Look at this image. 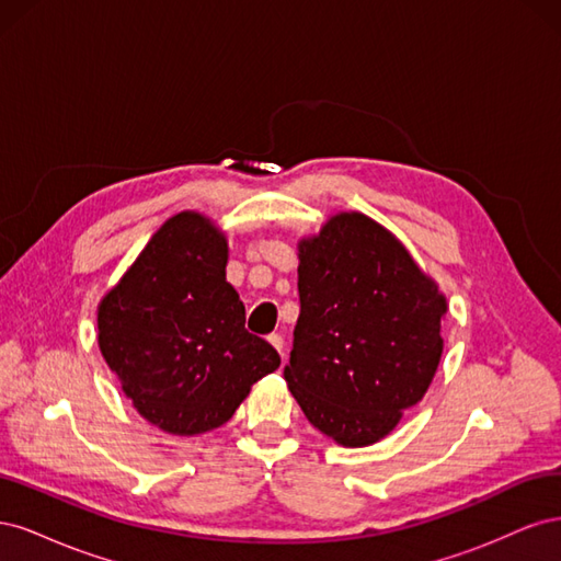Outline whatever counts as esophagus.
Returning <instances> with one entry per match:
<instances>
[{
    "label": "esophagus",
    "mask_w": 561,
    "mask_h": 561,
    "mask_svg": "<svg viewBox=\"0 0 561 561\" xmlns=\"http://www.w3.org/2000/svg\"><path fill=\"white\" fill-rule=\"evenodd\" d=\"M266 342L274 346L278 353H280V358H283V363H285V351H283V336L280 334H268L266 336Z\"/></svg>",
    "instance_id": "esophagus-1"
}]
</instances>
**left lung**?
I'll list each match as a JSON object with an SVG mask.
<instances>
[{"instance_id": "obj_1", "label": "left lung", "mask_w": 561, "mask_h": 561, "mask_svg": "<svg viewBox=\"0 0 561 561\" xmlns=\"http://www.w3.org/2000/svg\"><path fill=\"white\" fill-rule=\"evenodd\" d=\"M299 320L283 377L313 426L375 445L426 393L443 355L437 285L393 233L334 215L299 243Z\"/></svg>"}]
</instances>
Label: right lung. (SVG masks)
I'll return each instance as SVG.
<instances>
[{"mask_svg":"<svg viewBox=\"0 0 561 561\" xmlns=\"http://www.w3.org/2000/svg\"><path fill=\"white\" fill-rule=\"evenodd\" d=\"M225 268V236L180 213L100 301V351L135 410L165 433L219 428L280 365L276 348L245 330Z\"/></svg>","mask_w":561,"mask_h":561,"instance_id":"right-lung-1","label":"right lung"}]
</instances>
